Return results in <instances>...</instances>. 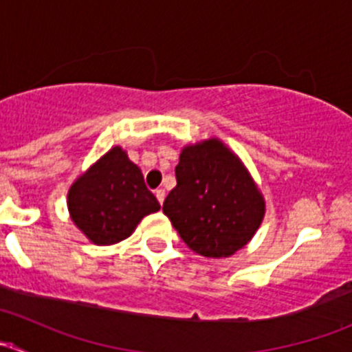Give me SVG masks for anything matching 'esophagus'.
<instances>
[{"instance_id": "esophagus-1", "label": "esophagus", "mask_w": 352, "mask_h": 352, "mask_svg": "<svg viewBox=\"0 0 352 352\" xmlns=\"http://www.w3.org/2000/svg\"><path fill=\"white\" fill-rule=\"evenodd\" d=\"M155 196H156V199H158V202L160 204H163V201H165V189H156L155 190Z\"/></svg>"}]
</instances>
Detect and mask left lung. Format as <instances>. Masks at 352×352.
Returning <instances> with one entry per match:
<instances>
[{"label":"left lung","mask_w":352,"mask_h":352,"mask_svg":"<svg viewBox=\"0 0 352 352\" xmlns=\"http://www.w3.org/2000/svg\"><path fill=\"white\" fill-rule=\"evenodd\" d=\"M175 177L163 212L190 250L223 258L254 239L265 214L264 194L240 156L221 140L186 144Z\"/></svg>","instance_id":"1"}]
</instances>
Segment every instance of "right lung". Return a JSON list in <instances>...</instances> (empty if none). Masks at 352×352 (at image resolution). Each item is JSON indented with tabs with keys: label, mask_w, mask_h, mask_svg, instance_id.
Listing matches in <instances>:
<instances>
[{
	"label": "right lung",
	"mask_w": 352,
	"mask_h": 352,
	"mask_svg": "<svg viewBox=\"0 0 352 352\" xmlns=\"http://www.w3.org/2000/svg\"><path fill=\"white\" fill-rule=\"evenodd\" d=\"M71 221L95 245H113L133 235L160 202L144 186L140 166L120 146L91 163L67 190Z\"/></svg>",
	"instance_id": "add662e5"
}]
</instances>
